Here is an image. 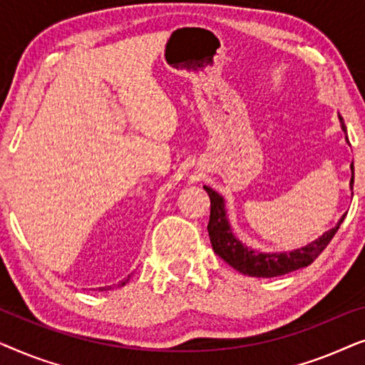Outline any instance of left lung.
Returning a JSON list of instances; mask_svg holds the SVG:
<instances>
[{"mask_svg":"<svg viewBox=\"0 0 365 365\" xmlns=\"http://www.w3.org/2000/svg\"><path fill=\"white\" fill-rule=\"evenodd\" d=\"M342 129L346 131V126H344V124ZM351 168V186H354V166ZM204 189H206L209 199H211V216H209L207 232L209 239H211L214 252H216L221 259H224L229 266L236 269V271L247 274V276L251 277H276L284 276V274H289L292 271H297V269L301 267H307L309 264L316 261L319 254H321L324 249L327 247V244L332 241L337 229L341 227L344 217H346L342 216L336 227H332L331 231L322 234L321 237L316 239V241L311 242L306 247L296 249V251L291 252L262 254L244 246L241 241H237V239L234 237L231 226H229V221L226 217L224 199L219 196L216 191H212L211 187L204 186Z\"/></svg>","mask_w":365,"mask_h":365,"instance_id":"8db88e82","label":"left lung"}]
</instances>
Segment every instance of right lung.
<instances>
[{"label": "right lung", "instance_id": "1", "mask_svg": "<svg viewBox=\"0 0 365 365\" xmlns=\"http://www.w3.org/2000/svg\"><path fill=\"white\" fill-rule=\"evenodd\" d=\"M128 281H129V276H128L126 279H124V281H121V282H119V284H118V287H123V286H124V284H126Z\"/></svg>", "mask_w": 365, "mask_h": 365}]
</instances>
